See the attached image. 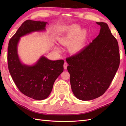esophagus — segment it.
<instances>
[{
  "label": "esophagus",
  "mask_w": 126,
  "mask_h": 126,
  "mask_svg": "<svg viewBox=\"0 0 126 126\" xmlns=\"http://www.w3.org/2000/svg\"><path fill=\"white\" fill-rule=\"evenodd\" d=\"M68 63H66V62H64V69H65V70H66V69H67V66H68Z\"/></svg>",
  "instance_id": "34e87169"
}]
</instances>
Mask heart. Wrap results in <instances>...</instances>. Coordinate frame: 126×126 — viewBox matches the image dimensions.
Returning a JSON list of instances; mask_svg holds the SVG:
<instances>
[{"label":"heart","instance_id":"b5f03b06","mask_svg":"<svg viewBox=\"0 0 126 126\" xmlns=\"http://www.w3.org/2000/svg\"><path fill=\"white\" fill-rule=\"evenodd\" d=\"M81 27L74 24L68 27L62 35L58 39V42L62 45H68L69 51L72 53L79 52L86 42L88 32L85 29L80 30Z\"/></svg>","mask_w":126,"mask_h":126}]
</instances>
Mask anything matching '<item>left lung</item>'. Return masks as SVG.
<instances>
[{"mask_svg":"<svg viewBox=\"0 0 126 126\" xmlns=\"http://www.w3.org/2000/svg\"><path fill=\"white\" fill-rule=\"evenodd\" d=\"M100 33L77 54L66 58L74 95L82 101L100 97L108 89L120 64L118 43L107 24L96 22Z\"/></svg>","mask_w":126,"mask_h":126,"instance_id":"1","label":"left lung"}]
</instances>
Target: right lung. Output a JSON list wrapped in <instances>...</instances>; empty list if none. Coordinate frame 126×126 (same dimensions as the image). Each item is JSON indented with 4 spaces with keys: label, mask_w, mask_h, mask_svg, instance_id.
I'll return each instance as SVG.
<instances>
[{
    "label": "right lung",
    "mask_w": 126,
    "mask_h": 126,
    "mask_svg": "<svg viewBox=\"0 0 126 126\" xmlns=\"http://www.w3.org/2000/svg\"><path fill=\"white\" fill-rule=\"evenodd\" d=\"M47 23L27 20L10 39L7 49V63L10 74L18 89L23 94L37 100L49 96L53 83L63 71L64 61H51L41 56L32 65L24 64L18 54L17 47L21 37L33 32L45 30Z\"/></svg>",
    "instance_id": "1"
}]
</instances>
